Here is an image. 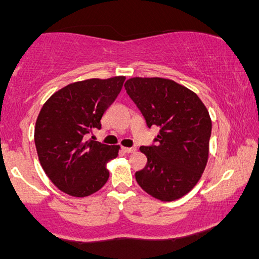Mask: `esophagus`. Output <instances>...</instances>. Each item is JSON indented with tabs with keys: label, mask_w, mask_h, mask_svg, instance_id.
<instances>
[{
	"label": "esophagus",
	"mask_w": 259,
	"mask_h": 259,
	"mask_svg": "<svg viewBox=\"0 0 259 259\" xmlns=\"http://www.w3.org/2000/svg\"><path fill=\"white\" fill-rule=\"evenodd\" d=\"M123 151L125 153H133V152H135L136 148L135 147H123Z\"/></svg>",
	"instance_id": "1"
}]
</instances>
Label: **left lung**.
Returning <instances> with one entry per match:
<instances>
[{
	"label": "left lung",
	"mask_w": 259,
	"mask_h": 259,
	"mask_svg": "<svg viewBox=\"0 0 259 259\" xmlns=\"http://www.w3.org/2000/svg\"><path fill=\"white\" fill-rule=\"evenodd\" d=\"M126 94L159 134L151 146H141L147 164L135 173L148 195L174 201L191 191L208 160L212 121L200 97L185 86L163 78H132Z\"/></svg>",
	"instance_id": "8db88e82"
}]
</instances>
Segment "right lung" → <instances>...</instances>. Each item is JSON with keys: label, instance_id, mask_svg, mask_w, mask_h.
Returning <instances> with one entry per match:
<instances>
[{"label": "right lung", "instance_id": "1", "mask_svg": "<svg viewBox=\"0 0 259 259\" xmlns=\"http://www.w3.org/2000/svg\"><path fill=\"white\" fill-rule=\"evenodd\" d=\"M124 76L73 82L52 95L35 125L38 160L50 180L65 194L86 197L107 183V162L119 146L89 139L123 88Z\"/></svg>", "mask_w": 259, "mask_h": 259}]
</instances>
